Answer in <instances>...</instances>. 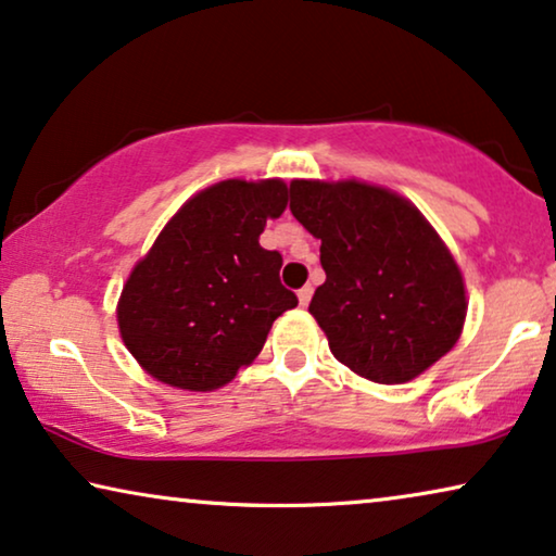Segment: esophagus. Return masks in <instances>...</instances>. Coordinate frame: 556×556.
I'll return each mask as SVG.
<instances>
[{
	"instance_id": "1",
	"label": "esophagus",
	"mask_w": 556,
	"mask_h": 556,
	"mask_svg": "<svg viewBox=\"0 0 556 556\" xmlns=\"http://www.w3.org/2000/svg\"><path fill=\"white\" fill-rule=\"evenodd\" d=\"M312 292H315V289H312L309 285H307V287H302L300 292H296V296H300V304H302V307H307V304H309V300H312Z\"/></svg>"
}]
</instances>
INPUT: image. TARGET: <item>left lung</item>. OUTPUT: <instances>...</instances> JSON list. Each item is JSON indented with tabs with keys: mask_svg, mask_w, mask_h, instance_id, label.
<instances>
[{
	"mask_svg": "<svg viewBox=\"0 0 556 556\" xmlns=\"http://www.w3.org/2000/svg\"><path fill=\"white\" fill-rule=\"evenodd\" d=\"M289 211L323 241L309 302L332 355L382 386L418 378L456 345L466 287L456 260L408 199L363 181H292Z\"/></svg>",
	"mask_w": 556,
	"mask_h": 556,
	"instance_id": "8db88e82",
	"label": "left lung"
}]
</instances>
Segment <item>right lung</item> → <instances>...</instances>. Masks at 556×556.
I'll return each mask as SVG.
<instances>
[{
    "label": "right lung",
    "instance_id": "obj_1",
    "mask_svg": "<svg viewBox=\"0 0 556 556\" xmlns=\"http://www.w3.org/2000/svg\"><path fill=\"white\" fill-rule=\"evenodd\" d=\"M287 208L279 178H229L199 191L132 267L118 302L125 348L155 380L216 390L262 353L271 323L296 307L281 254L260 244Z\"/></svg>",
    "mask_w": 556,
    "mask_h": 556
}]
</instances>
